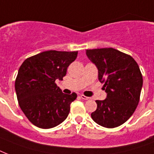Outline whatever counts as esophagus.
<instances>
[{"mask_svg":"<svg viewBox=\"0 0 154 154\" xmlns=\"http://www.w3.org/2000/svg\"><path fill=\"white\" fill-rule=\"evenodd\" d=\"M81 98L83 99V100H85V101H88V100H89V99H90V97H85V96H84V95H81Z\"/></svg>","mask_w":154,"mask_h":154,"instance_id":"esophagus-1","label":"esophagus"}]
</instances>
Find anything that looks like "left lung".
<instances>
[{
	"label": "left lung",
	"mask_w": 154,
	"mask_h": 154,
	"mask_svg": "<svg viewBox=\"0 0 154 154\" xmlns=\"http://www.w3.org/2000/svg\"><path fill=\"white\" fill-rule=\"evenodd\" d=\"M87 57L98 69V79L107 94L96 101L92 119L105 128H115L126 122L138 105L142 75L131 56L112 48L87 49Z\"/></svg>",
	"instance_id": "1"
}]
</instances>
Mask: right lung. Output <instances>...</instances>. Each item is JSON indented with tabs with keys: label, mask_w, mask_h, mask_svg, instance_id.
I'll return each mask as SVG.
<instances>
[{
	"label": "right lung",
	"mask_w": 154,
	"mask_h": 154,
	"mask_svg": "<svg viewBox=\"0 0 154 154\" xmlns=\"http://www.w3.org/2000/svg\"><path fill=\"white\" fill-rule=\"evenodd\" d=\"M77 52L49 50L27 58L20 65L15 90L20 109L36 126L50 129L62 123L77 94H63L57 86L62 81Z\"/></svg>",
	"instance_id": "right-lung-1"
}]
</instances>
